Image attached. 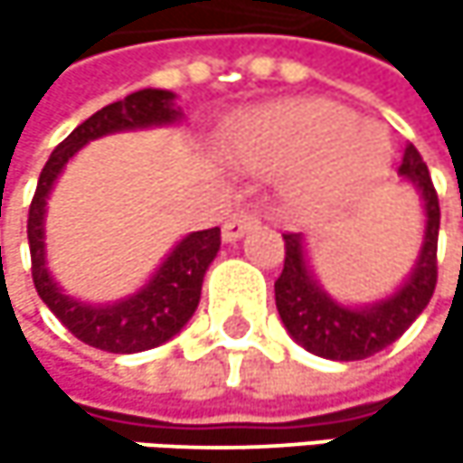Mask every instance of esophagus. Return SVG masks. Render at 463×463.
Masks as SVG:
<instances>
[{
	"instance_id": "obj_1",
	"label": "esophagus",
	"mask_w": 463,
	"mask_h": 463,
	"mask_svg": "<svg viewBox=\"0 0 463 463\" xmlns=\"http://www.w3.org/2000/svg\"><path fill=\"white\" fill-rule=\"evenodd\" d=\"M257 214H251V212H238V214H232L231 220L222 225V241H228V243H232V241H238L243 232H249L251 228H257Z\"/></svg>"
}]
</instances>
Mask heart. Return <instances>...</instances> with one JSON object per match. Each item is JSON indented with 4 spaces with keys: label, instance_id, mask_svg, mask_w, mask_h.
Returning a JSON list of instances; mask_svg holds the SVG:
<instances>
[{
    "label": "heart",
    "instance_id": "heart-1",
    "mask_svg": "<svg viewBox=\"0 0 463 463\" xmlns=\"http://www.w3.org/2000/svg\"><path fill=\"white\" fill-rule=\"evenodd\" d=\"M232 152L251 171L298 174L295 201L326 209L373 187L389 165L392 144L383 128L340 104L292 101L246 118Z\"/></svg>",
    "mask_w": 463,
    "mask_h": 463
}]
</instances>
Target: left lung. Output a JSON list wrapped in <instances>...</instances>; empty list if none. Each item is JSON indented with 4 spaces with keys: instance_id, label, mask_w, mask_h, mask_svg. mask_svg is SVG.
<instances>
[{
    "instance_id": "obj_1",
    "label": "left lung",
    "mask_w": 463,
    "mask_h": 463,
    "mask_svg": "<svg viewBox=\"0 0 463 463\" xmlns=\"http://www.w3.org/2000/svg\"><path fill=\"white\" fill-rule=\"evenodd\" d=\"M402 182L413 184L423 201V241L408 279L386 298L367 306L335 300L314 276L303 232H284V270L276 279V308L287 332L311 354L332 362H359L392 345L429 306L437 284L439 201L413 144L400 165Z\"/></svg>"
}]
</instances>
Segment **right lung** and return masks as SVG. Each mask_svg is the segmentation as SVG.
Wrapping results in <instances>:
<instances>
[{"label": "right lung", "instance_id": "obj_1", "mask_svg": "<svg viewBox=\"0 0 463 463\" xmlns=\"http://www.w3.org/2000/svg\"><path fill=\"white\" fill-rule=\"evenodd\" d=\"M176 96L160 88H144L123 101H115L82 126H77L47 157L37 182V193L29 209V249H32V276L34 287L47 308L58 317L77 340L109 351V354H139L171 340L184 324L193 319L201 303V287L209 265L220 251V228L198 231L176 241L165 254L149 281L134 295L115 303H85L66 295L47 268L45 254V214L47 198L55 179L63 174L66 163L93 139L139 131L155 126H176L182 109L174 104Z\"/></svg>", "mask_w": 463, "mask_h": 463}]
</instances>
